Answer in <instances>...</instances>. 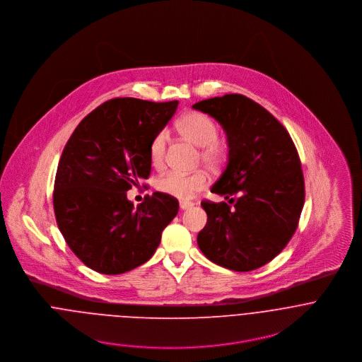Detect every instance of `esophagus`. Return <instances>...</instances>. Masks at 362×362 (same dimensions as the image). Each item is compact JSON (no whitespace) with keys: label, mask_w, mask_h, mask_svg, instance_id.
Returning a JSON list of instances; mask_svg holds the SVG:
<instances>
[{"label":"esophagus","mask_w":362,"mask_h":362,"mask_svg":"<svg viewBox=\"0 0 362 362\" xmlns=\"http://www.w3.org/2000/svg\"><path fill=\"white\" fill-rule=\"evenodd\" d=\"M192 206H194V204L189 202V201H181V202H180V207H181L182 210H187V209H189V207Z\"/></svg>","instance_id":"esophagus-1"}]
</instances>
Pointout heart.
I'll return each instance as SVG.
<instances>
[{
	"label": "heart",
	"mask_w": 362,
	"mask_h": 362,
	"mask_svg": "<svg viewBox=\"0 0 362 362\" xmlns=\"http://www.w3.org/2000/svg\"><path fill=\"white\" fill-rule=\"evenodd\" d=\"M175 128L182 138L199 146V158L209 168L216 170L224 163L228 148L227 144L218 138V125L210 115L201 111H189L177 119ZM165 151L167 134L160 131L156 134L149 149L151 163L155 167L163 165ZM206 184V173L202 170L194 173L167 171L157 180L156 187L160 192L170 197L188 199L195 192L204 189Z\"/></svg>",
	"instance_id": "heart-1"
}]
</instances>
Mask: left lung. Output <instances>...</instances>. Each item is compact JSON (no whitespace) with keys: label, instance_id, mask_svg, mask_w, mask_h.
Returning a JSON list of instances; mask_svg holds the SVG:
<instances>
[{"label":"left lung","instance_id":"obj_1","mask_svg":"<svg viewBox=\"0 0 362 362\" xmlns=\"http://www.w3.org/2000/svg\"><path fill=\"white\" fill-rule=\"evenodd\" d=\"M216 118L228 141V163L211 187L226 202L202 201L207 223L198 234L204 255L235 272L276 258L294 235L305 202L297 148L264 107L231 93L194 104Z\"/></svg>","mask_w":362,"mask_h":362}]
</instances>
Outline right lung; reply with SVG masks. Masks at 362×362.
Instances as JSON below:
<instances>
[{
    "instance_id": "obj_1",
    "label": "right lung",
    "mask_w": 362,
    "mask_h": 362,
    "mask_svg": "<svg viewBox=\"0 0 362 362\" xmlns=\"http://www.w3.org/2000/svg\"><path fill=\"white\" fill-rule=\"evenodd\" d=\"M178 102L117 98L89 112L68 139L58 163L52 205L58 228L88 267L121 274L148 262L178 201L163 192L138 207L127 191L148 180L149 149Z\"/></svg>"
}]
</instances>
